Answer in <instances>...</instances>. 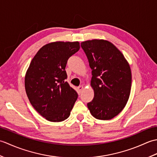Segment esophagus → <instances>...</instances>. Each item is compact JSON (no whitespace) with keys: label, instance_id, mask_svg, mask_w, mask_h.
<instances>
[{"label":"esophagus","instance_id":"esophagus-1","mask_svg":"<svg viewBox=\"0 0 157 157\" xmlns=\"http://www.w3.org/2000/svg\"><path fill=\"white\" fill-rule=\"evenodd\" d=\"M84 87L83 86H79V87H78V92L79 93H81L82 92V91L83 90H84Z\"/></svg>","mask_w":157,"mask_h":157}]
</instances>
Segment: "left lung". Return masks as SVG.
Returning a JSON list of instances; mask_svg holds the SVG:
<instances>
[{"mask_svg": "<svg viewBox=\"0 0 157 157\" xmlns=\"http://www.w3.org/2000/svg\"><path fill=\"white\" fill-rule=\"evenodd\" d=\"M92 71L90 85L94 98L87 104L91 115L109 120L124 109L131 92L132 72L121 52L105 40L94 39L81 43Z\"/></svg>", "mask_w": 157, "mask_h": 157, "instance_id": "1", "label": "left lung"}]
</instances>
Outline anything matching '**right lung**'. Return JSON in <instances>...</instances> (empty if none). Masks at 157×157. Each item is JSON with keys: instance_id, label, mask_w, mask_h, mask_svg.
Here are the masks:
<instances>
[{"instance_id": "right-lung-1", "label": "right lung", "mask_w": 157, "mask_h": 157, "mask_svg": "<svg viewBox=\"0 0 157 157\" xmlns=\"http://www.w3.org/2000/svg\"><path fill=\"white\" fill-rule=\"evenodd\" d=\"M79 42H53L39 50L25 76V88L33 107L51 122L67 119L78 94L65 82L68 59L78 52Z\"/></svg>"}]
</instances>
